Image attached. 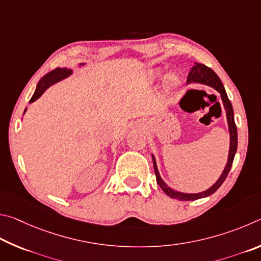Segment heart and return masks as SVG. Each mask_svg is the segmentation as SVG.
<instances>
[{
  "mask_svg": "<svg viewBox=\"0 0 261 261\" xmlns=\"http://www.w3.org/2000/svg\"><path fill=\"white\" fill-rule=\"evenodd\" d=\"M153 75H154V76L159 75V72H153ZM166 82H167V86L170 87V88H172V89H175V88H177V87H179V86H180V84H181L179 75L174 74V73H173V74H170V75L167 76Z\"/></svg>",
  "mask_w": 261,
  "mask_h": 261,
  "instance_id": "b5f03b06",
  "label": "heart"
}]
</instances>
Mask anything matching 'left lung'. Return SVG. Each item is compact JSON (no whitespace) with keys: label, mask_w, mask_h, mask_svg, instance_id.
Masks as SVG:
<instances>
[{"label":"left lung","mask_w":261,"mask_h":261,"mask_svg":"<svg viewBox=\"0 0 261 261\" xmlns=\"http://www.w3.org/2000/svg\"><path fill=\"white\" fill-rule=\"evenodd\" d=\"M187 82H188V84H191V82H197V84L210 86V87H212V88L216 89L221 96L223 108H225V111H226L228 128H229V136H230L229 153H228V161H227V164L225 166V170L222 171L220 177H219L216 184H214L212 187H210L208 189H206L205 191H202V193H197V194H186V193H181V191H177L175 189H172L171 187H168L165 184V181L162 179L161 174H159L156 158H154L153 154H152V161H153L154 174H156L157 184L163 189L164 193H165L167 196H170L171 198H174V199L196 200L199 198L207 197V196L216 193V191L220 188V186L223 184V181L226 180L228 173H229L230 168H231L232 162H234V157H235V153L237 150V128H236L235 120H234V110H232L230 100H229V98H228L227 93L225 90V87H223L220 77L217 75L216 72L211 70L210 67H207L206 65H204V64L195 63V65L191 67V70L189 72Z\"/></svg>","instance_id":"obj_1"}]
</instances>
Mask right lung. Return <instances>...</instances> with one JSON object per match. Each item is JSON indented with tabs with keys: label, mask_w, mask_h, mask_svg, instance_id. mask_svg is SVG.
Here are the masks:
<instances>
[{
	"label": "right lung",
	"mask_w": 261,
	"mask_h": 261,
	"mask_svg": "<svg viewBox=\"0 0 261 261\" xmlns=\"http://www.w3.org/2000/svg\"><path fill=\"white\" fill-rule=\"evenodd\" d=\"M80 65H85V63H81ZM72 73H73V71L70 70V68H66V67H63V68L57 67V68H55L54 71L47 73V74H45L42 79L39 81L34 94H33V96H32V98L30 99V103L35 102V100L38 99L40 96L49 88L50 86H53L55 84H57V82H59V81L66 79V77L70 76ZM25 112H26V109H25L24 113Z\"/></svg>",
	"instance_id": "1"
}]
</instances>
